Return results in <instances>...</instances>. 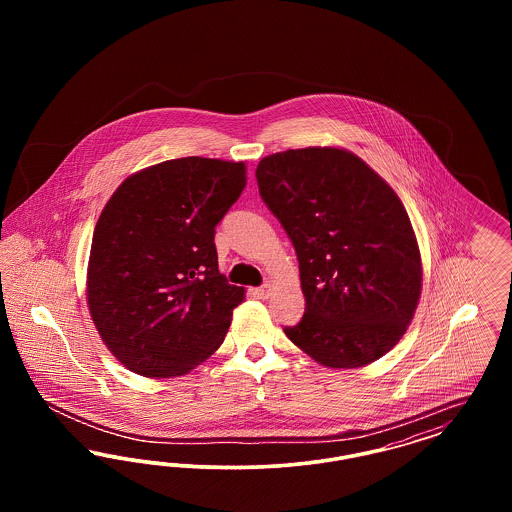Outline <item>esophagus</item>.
Returning <instances> with one entry per match:
<instances>
[{"label": "esophagus", "instance_id": "obj_1", "mask_svg": "<svg viewBox=\"0 0 512 512\" xmlns=\"http://www.w3.org/2000/svg\"><path fill=\"white\" fill-rule=\"evenodd\" d=\"M270 292H272V284H263L261 288H255V295L259 297V299H268L270 297Z\"/></svg>", "mask_w": 512, "mask_h": 512}]
</instances>
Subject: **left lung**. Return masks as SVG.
Segmentation results:
<instances>
[{"label":"left lung","mask_w":512,"mask_h":512,"mask_svg":"<svg viewBox=\"0 0 512 512\" xmlns=\"http://www.w3.org/2000/svg\"><path fill=\"white\" fill-rule=\"evenodd\" d=\"M255 176L299 261L305 315L286 336L328 368L378 361L407 332L422 292L420 249L401 199L341 147L272 153Z\"/></svg>","instance_id":"1"}]
</instances>
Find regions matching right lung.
Listing matches in <instances>:
<instances>
[{
	"label": "right lung",
	"instance_id": "right-lung-1",
	"mask_svg": "<svg viewBox=\"0 0 512 512\" xmlns=\"http://www.w3.org/2000/svg\"><path fill=\"white\" fill-rule=\"evenodd\" d=\"M245 172L244 161L171 159L130 174L105 203L86 299L128 370L182 376L226 338L245 290L219 272L215 226L244 192Z\"/></svg>",
	"mask_w": 512,
	"mask_h": 512
}]
</instances>
